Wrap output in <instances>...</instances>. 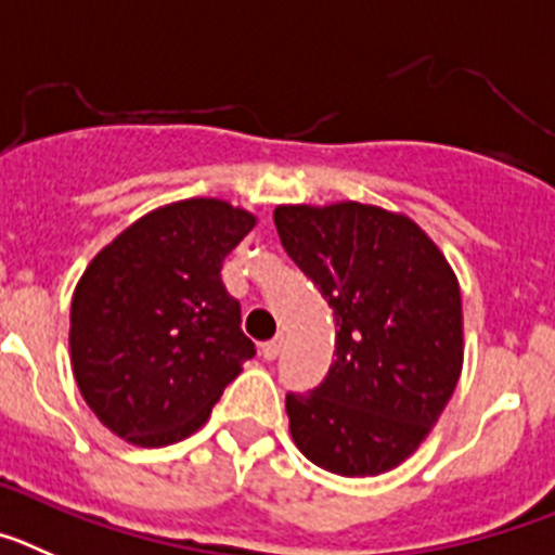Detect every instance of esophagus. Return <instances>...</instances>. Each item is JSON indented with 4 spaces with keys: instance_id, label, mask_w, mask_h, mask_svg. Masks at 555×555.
Wrapping results in <instances>:
<instances>
[{
    "instance_id": "1",
    "label": "esophagus",
    "mask_w": 555,
    "mask_h": 555,
    "mask_svg": "<svg viewBox=\"0 0 555 555\" xmlns=\"http://www.w3.org/2000/svg\"><path fill=\"white\" fill-rule=\"evenodd\" d=\"M279 351H282V337H273L259 346V357L266 359V362H273L279 357Z\"/></svg>"
}]
</instances>
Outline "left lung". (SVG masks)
<instances>
[{"instance_id": "obj_1", "label": "left lung", "mask_w": 555, "mask_h": 555, "mask_svg": "<svg viewBox=\"0 0 555 555\" xmlns=\"http://www.w3.org/2000/svg\"><path fill=\"white\" fill-rule=\"evenodd\" d=\"M273 223L339 326L326 378L287 392L289 434L337 476L392 470L428 437L462 373L456 276L412 218L373 204H287Z\"/></svg>"}]
</instances>
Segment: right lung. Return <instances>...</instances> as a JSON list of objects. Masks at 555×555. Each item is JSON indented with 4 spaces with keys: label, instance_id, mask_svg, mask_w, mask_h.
Wrapping results in <instances>:
<instances>
[{
    "label": "right lung",
    "instance_id": "obj_1",
    "mask_svg": "<svg viewBox=\"0 0 555 555\" xmlns=\"http://www.w3.org/2000/svg\"><path fill=\"white\" fill-rule=\"evenodd\" d=\"M257 218L221 198L159 207L85 268L72 298V367L85 403L127 442L191 437L257 353L223 259Z\"/></svg>",
    "mask_w": 555,
    "mask_h": 555
}]
</instances>
